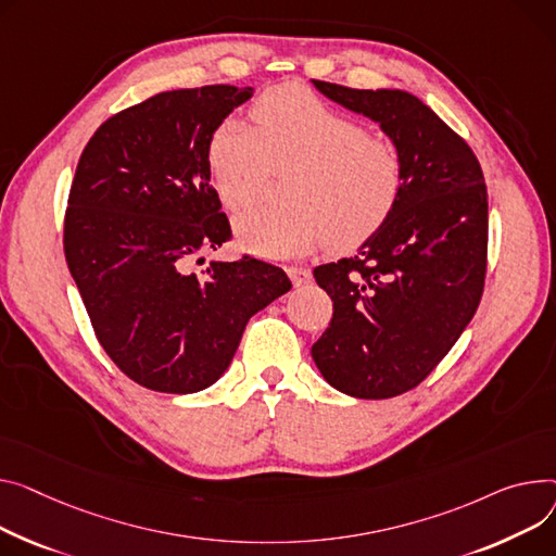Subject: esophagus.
Instances as JSON below:
<instances>
[{
	"mask_svg": "<svg viewBox=\"0 0 556 556\" xmlns=\"http://www.w3.org/2000/svg\"><path fill=\"white\" fill-rule=\"evenodd\" d=\"M288 277L292 279L294 286H304V283L311 281L313 275H311V270L306 266H290L288 268Z\"/></svg>",
	"mask_w": 556,
	"mask_h": 556,
	"instance_id": "34e87169",
	"label": "esophagus"
}]
</instances>
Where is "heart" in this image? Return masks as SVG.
I'll return each mask as SVG.
<instances>
[{
    "label": "heart",
    "mask_w": 556,
    "mask_h": 556,
    "mask_svg": "<svg viewBox=\"0 0 556 556\" xmlns=\"http://www.w3.org/2000/svg\"><path fill=\"white\" fill-rule=\"evenodd\" d=\"M254 129L237 121L216 127L207 144L214 190L239 212L264 192L270 169H292L286 207H256L235 220L241 250L288 262L328 241L349 250L371 237L404 190L397 144L371 136L355 118L302 87H277L252 106Z\"/></svg>",
    "instance_id": "b5f03b06"
}]
</instances>
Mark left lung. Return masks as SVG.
<instances>
[{
	"instance_id": "left-lung-1",
	"label": "left lung",
	"mask_w": 556,
	"mask_h": 556,
	"mask_svg": "<svg viewBox=\"0 0 556 556\" xmlns=\"http://www.w3.org/2000/svg\"><path fill=\"white\" fill-rule=\"evenodd\" d=\"M380 125L404 159V190L353 256L313 270L332 319L311 355L338 391L384 400L418 387L471 321L488 268V188L469 144L414 93L313 80Z\"/></svg>"
}]
</instances>
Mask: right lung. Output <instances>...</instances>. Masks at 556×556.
Returning a JSON list of instances; mask_svg holds the SVG:
<instances>
[{
	"label": "right lung",
	"instance_id": "right-lung-1",
	"mask_svg": "<svg viewBox=\"0 0 556 556\" xmlns=\"http://www.w3.org/2000/svg\"><path fill=\"white\" fill-rule=\"evenodd\" d=\"M252 87L163 91L111 116L80 156L64 254L96 338L144 389L197 393L230 366L248 319L292 288L258 258L192 262L230 239L207 144Z\"/></svg>",
	"mask_w": 556,
	"mask_h": 556
}]
</instances>
